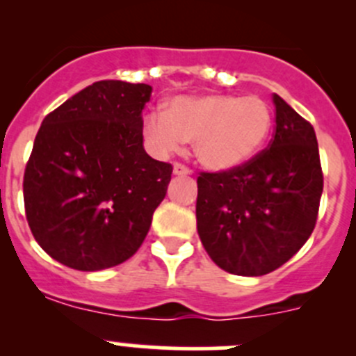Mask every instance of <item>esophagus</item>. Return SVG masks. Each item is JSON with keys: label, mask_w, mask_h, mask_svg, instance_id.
<instances>
[{"label": "esophagus", "mask_w": 356, "mask_h": 356, "mask_svg": "<svg viewBox=\"0 0 356 356\" xmlns=\"http://www.w3.org/2000/svg\"><path fill=\"white\" fill-rule=\"evenodd\" d=\"M189 167H186L184 163H179V161H175L174 163V174L175 175H188L189 174Z\"/></svg>", "instance_id": "obj_1"}]
</instances>
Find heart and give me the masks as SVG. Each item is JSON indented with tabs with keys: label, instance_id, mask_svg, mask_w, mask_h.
Masks as SVG:
<instances>
[{
	"label": "heart",
	"instance_id": "obj_1",
	"mask_svg": "<svg viewBox=\"0 0 356 356\" xmlns=\"http://www.w3.org/2000/svg\"><path fill=\"white\" fill-rule=\"evenodd\" d=\"M274 125L272 106L261 96L210 92L177 96L167 111H152L143 129L149 145L161 155L195 141L196 158L210 170L238 168L257 155Z\"/></svg>",
	"mask_w": 356,
	"mask_h": 356
}]
</instances>
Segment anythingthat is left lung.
<instances>
[{
	"mask_svg": "<svg viewBox=\"0 0 356 356\" xmlns=\"http://www.w3.org/2000/svg\"><path fill=\"white\" fill-rule=\"evenodd\" d=\"M274 136L245 165L200 172L196 224L211 260L257 277L284 265L317 224L324 189L315 131L279 95Z\"/></svg>",
	"mask_w": 356,
	"mask_h": 356,
	"instance_id": "obj_1",
	"label": "left lung"
}]
</instances>
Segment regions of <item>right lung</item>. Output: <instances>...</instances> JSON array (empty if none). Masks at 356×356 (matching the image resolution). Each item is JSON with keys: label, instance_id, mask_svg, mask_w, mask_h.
<instances>
[{"label": "right lung", "instance_id": "right-lung-1", "mask_svg": "<svg viewBox=\"0 0 356 356\" xmlns=\"http://www.w3.org/2000/svg\"><path fill=\"white\" fill-rule=\"evenodd\" d=\"M149 96L148 84L98 81L42 120L25 165V217L60 264L103 270L145 241L174 170L143 148Z\"/></svg>", "mask_w": 356, "mask_h": 356}]
</instances>
